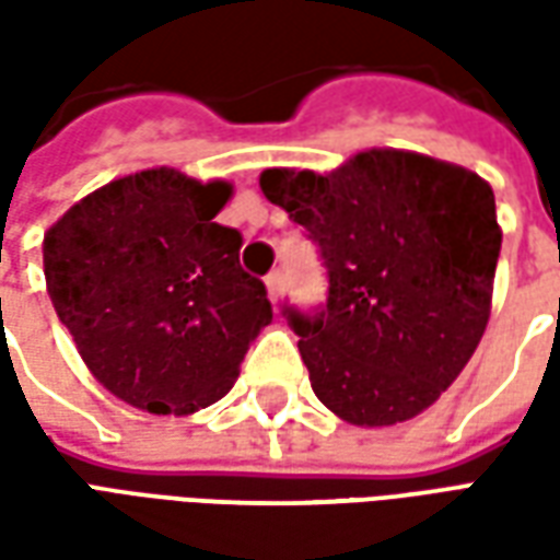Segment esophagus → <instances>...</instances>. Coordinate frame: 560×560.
<instances>
[{"mask_svg": "<svg viewBox=\"0 0 560 560\" xmlns=\"http://www.w3.org/2000/svg\"><path fill=\"white\" fill-rule=\"evenodd\" d=\"M267 291H269V300H272V303H279V296H281V288H284V276H281L279 269H276V272H269L267 279Z\"/></svg>", "mask_w": 560, "mask_h": 560, "instance_id": "esophagus-1", "label": "esophagus"}]
</instances>
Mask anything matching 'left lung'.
Wrapping results in <instances>:
<instances>
[{
    "label": "left lung",
    "instance_id": "8db88e82",
    "mask_svg": "<svg viewBox=\"0 0 560 560\" xmlns=\"http://www.w3.org/2000/svg\"><path fill=\"white\" fill-rule=\"evenodd\" d=\"M260 191L303 224L327 267L324 312L284 308L317 399L365 429L441 399L492 312V185L432 155L365 149L329 173L269 167Z\"/></svg>",
    "mask_w": 560,
    "mask_h": 560
}]
</instances>
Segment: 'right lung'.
Instances as JSON below:
<instances>
[{
  "label": "right lung",
  "mask_w": 560,
  "mask_h": 560,
  "mask_svg": "<svg viewBox=\"0 0 560 560\" xmlns=\"http://www.w3.org/2000/svg\"><path fill=\"white\" fill-rule=\"evenodd\" d=\"M224 179L149 167L102 185L44 233V279L92 377L149 413L185 417L228 396L272 320L240 267L243 233L215 221Z\"/></svg>",
  "instance_id": "add662e5"
}]
</instances>
